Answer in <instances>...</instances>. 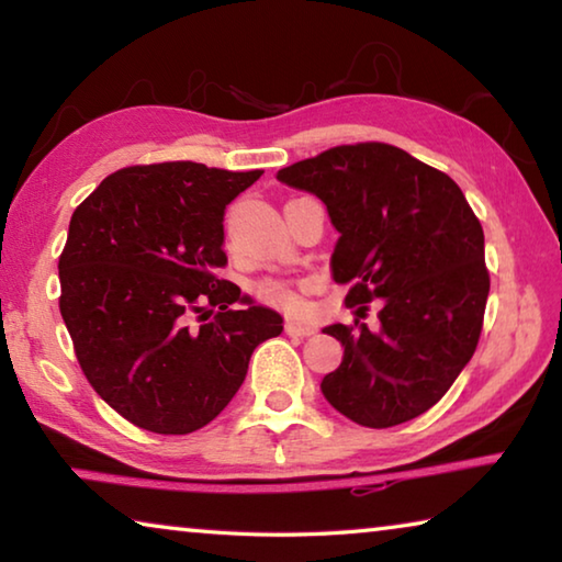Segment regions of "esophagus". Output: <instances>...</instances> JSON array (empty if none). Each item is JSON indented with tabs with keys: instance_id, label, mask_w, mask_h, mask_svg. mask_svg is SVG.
Masks as SVG:
<instances>
[{
	"instance_id": "1",
	"label": "esophagus",
	"mask_w": 562,
	"mask_h": 562,
	"mask_svg": "<svg viewBox=\"0 0 562 562\" xmlns=\"http://www.w3.org/2000/svg\"><path fill=\"white\" fill-rule=\"evenodd\" d=\"M284 331H288L290 337H310V335H315L317 329L312 325H302V322L288 319V322H284Z\"/></svg>"
}]
</instances>
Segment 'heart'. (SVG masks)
Here are the masks:
<instances>
[{
	"instance_id": "heart-1",
	"label": "heart",
	"mask_w": 562,
	"mask_h": 562,
	"mask_svg": "<svg viewBox=\"0 0 562 562\" xmlns=\"http://www.w3.org/2000/svg\"><path fill=\"white\" fill-rule=\"evenodd\" d=\"M255 297L268 307L290 312V315H300L307 307L302 294V284L282 278H265L255 284Z\"/></svg>"
}]
</instances>
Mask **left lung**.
I'll return each mask as SVG.
<instances>
[{
    "mask_svg": "<svg viewBox=\"0 0 562 562\" xmlns=\"http://www.w3.org/2000/svg\"><path fill=\"white\" fill-rule=\"evenodd\" d=\"M327 205L339 240L331 274L379 329L325 327L345 359L322 379L327 402L359 426L412 422L449 392L483 329L491 274L483 227L461 188L406 150L367 140L278 170Z\"/></svg>",
    "mask_w": 562,
    "mask_h": 562,
    "instance_id": "1",
    "label": "left lung"
}]
</instances>
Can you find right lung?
<instances>
[{
    "mask_svg": "<svg viewBox=\"0 0 562 562\" xmlns=\"http://www.w3.org/2000/svg\"><path fill=\"white\" fill-rule=\"evenodd\" d=\"M260 176L193 160L128 166L71 215L64 325L93 392L138 429H203L245 382L252 349L282 331L278 312L217 278L225 205Z\"/></svg>",
    "mask_w": 562,
    "mask_h": 562,
    "instance_id": "right-lung-1",
    "label": "right lung"
}]
</instances>
